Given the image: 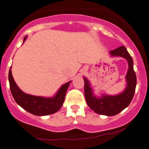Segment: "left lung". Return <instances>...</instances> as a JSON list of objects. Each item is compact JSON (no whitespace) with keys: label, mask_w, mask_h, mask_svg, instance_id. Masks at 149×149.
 <instances>
[{"label":"left lung","mask_w":149,"mask_h":149,"mask_svg":"<svg viewBox=\"0 0 149 149\" xmlns=\"http://www.w3.org/2000/svg\"><path fill=\"white\" fill-rule=\"evenodd\" d=\"M110 54L112 56L123 57L128 62V70L126 75L127 85L122 94L117 96L103 95L101 98H97L93 94L88 80L85 77L84 78V94L87 104L97 113L107 116L118 115L130 104L134 96L137 82L136 73L133 69V59L126 48L121 46L114 50H111Z\"/></svg>","instance_id":"left-lung-1"}]
</instances>
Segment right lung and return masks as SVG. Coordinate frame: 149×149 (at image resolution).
Listing matches in <instances>:
<instances>
[{
	"label": "right lung",
	"instance_id": "obj_1",
	"mask_svg": "<svg viewBox=\"0 0 149 149\" xmlns=\"http://www.w3.org/2000/svg\"><path fill=\"white\" fill-rule=\"evenodd\" d=\"M26 39V37H25L24 42ZM8 80L10 91L16 102L29 113L37 116H44L58 112L63 104L66 91L70 83V81L68 82L62 86L53 98H44L29 95L23 92L13 80L10 70L8 73Z\"/></svg>",
	"mask_w": 149,
	"mask_h": 149
}]
</instances>
